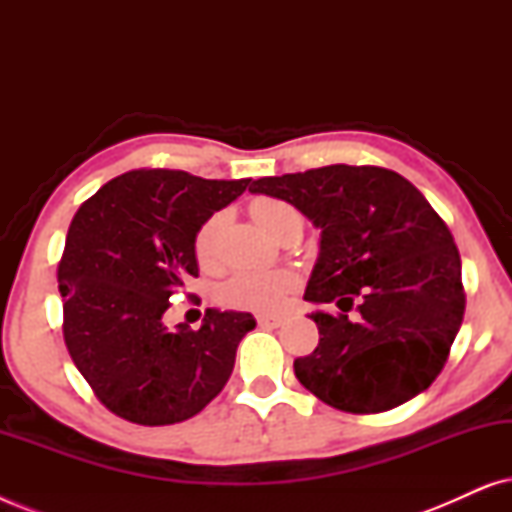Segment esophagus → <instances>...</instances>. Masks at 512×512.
I'll use <instances>...</instances> for the list:
<instances>
[{"instance_id":"obj_1","label":"esophagus","mask_w":512,"mask_h":512,"mask_svg":"<svg viewBox=\"0 0 512 512\" xmlns=\"http://www.w3.org/2000/svg\"><path fill=\"white\" fill-rule=\"evenodd\" d=\"M284 324V317H268V314H261L258 317V326H265V328H277Z\"/></svg>"}]
</instances>
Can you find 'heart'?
I'll return each mask as SVG.
<instances>
[{
  "label": "heart",
  "instance_id": "b5f03b06",
  "mask_svg": "<svg viewBox=\"0 0 512 512\" xmlns=\"http://www.w3.org/2000/svg\"><path fill=\"white\" fill-rule=\"evenodd\" d=\"M289 205L279 200L261 198L251 202V216L263 230H268L272 216L282 212ZM219 219H207L202 223L198 233H195L193 251L198 263L207 265L214 256V237ZM293 286V279L286 272L268 270V272H240L233 279H228L221 289V300L230 307H242V310H256V312H277L282 310L289 291Z\"/></svg>",
  "mask_w": 512,
  "mask_h": 512
}]
</instances>
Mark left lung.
Segmentation results:
<instances>
[{"mask_svg":"<svg viewBox=\"0 0 512 512\" xmlns=\"http://www.w3.org/2000/svg\"><path fill=\"white\" fill-rule=\"evenodd\" d=\"M251 193L284 200L319 228L305 300H359L361 317L310 314L319 345L293 361L321 401L347 412H384L431 387L461 319L464 286L452 233L401 174L368 165H326L263 177Z\"/></svg>","mask_w":512,"mask_h":512,"instance_id":"1","label":"left lung"}]
</instances>
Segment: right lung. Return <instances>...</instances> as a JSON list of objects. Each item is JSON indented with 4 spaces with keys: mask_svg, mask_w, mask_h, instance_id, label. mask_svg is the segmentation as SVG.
Here are the masks:
<instances>
[{
    "mask_svg": "<svg viewBox=\"0 0 512 512\" xmlns=\"http://www.w3.org/2000/svg\"><path fill=\"white\" fill-rule=\"evenodd\" d=\"M251 179L135 170L104 184L69 226L58 268L65 342L97 398L128 422L177 424L226 387L249 312L207 310L202 326L167 328L170 298L198 277L202 223Z\"/></svg>",
    "mask_w": 512,
    "mask_h": 512,
    "instance_id": "right-lung-1",
    "label": "right lung"
}]
</instances>
